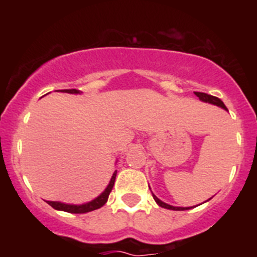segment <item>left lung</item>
<instances>
[{"instance_id":"8db88e82","label":"left lung","mask_w":257,"mask_h":257,"mask_svg":"<svg viewBox=\"0 0 257 257\" xmlns=\"http://www.w3.org/2000/svg\"><path fill=\"white\" fill-rule=\"evenodd\" d=\"M194 94L197 95V96L199 97V100L205 101V103H210V104H213V105H217L220 106V108L225 109V110H228L225 106V104L222 103L221 100H220L219 97L216 96H212V95H208V94H205V92H194ZM151 189V188H149ZM153 194V193H152ZM153 198L154 201L157 202V205L161 206V207L163 208H167V210H175V211H184V210H189L190 207H175V206H171V205H167V203H165V202H162L161 199L157 198L156 196L153 194Z\"/></svg>"}]
</instances>
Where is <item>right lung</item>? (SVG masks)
I'll use <instances>...</instances> for the list:
<instances>
[{
    "label": "right lung",
    "instance_id": "obj_1",
    "mask_svg": "<svg viewBox=\"0 0 257 257\" xmlns=\"http://www.w3.org/2000/svg\"><path fill=\"white\" fill-rule=\"evenodd\" d=\"M58 91L68 92V94H79V90H76V88H69V90H58ZM115 176H117V171H114V174H113L112 179H110V181H109L108 187L105 188V190L101 193L100 196L96 197L95 199H92L91 202H87V203H83V205H67V203H61V202H54V201H47V203H49L52 208H55V210L65 211V212H70V213H86V212H90V211L97 210V208L103 207V206L106 203V201H108L109 193L112 192L113 185H114Z\"/></svg>",
    "mask_w": 257,
    "mask_h": 257
}]
</instances>
